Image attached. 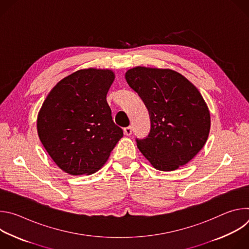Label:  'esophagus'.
<instances>
[{"instance_id": "esophagus-1", "label": "esophagus", "mask_w": 249, "mask_h": 249, "mask_svg": "<svg viewBox=\"0 0 249 249\" xmlns=\"http://www.w3.org/2000/svg\"><path fill=\"white\" fill-rule=\"evenodd\" d=\"M132 127L131 126H129V127H126V128H124V134L126 135V136H130L131 134H132Z\"/></svg>"}]
</instances>
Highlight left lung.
Masks as SVG:
<instances>
[{"label":"left lung","instance_id":"8db88e82","mask_svg":"<svg viewBox=\"0 0 249 249\" xmlns=\"http://www.w3.org/2000/svg\"><path fill=\"white\" fill-rule=\"evenodd\" d=\"M125 78L151 119L148 137L136 140L140 152L162 171L189 162L206 144L211 128L210 111L198 89L170 69L138 66Z\"/></svg>","mask_w":249,"mask_h":249}]
</instances>
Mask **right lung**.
Segmentation results:
<instances>
[{
  "label": "right lung",
  "instance_id": "obj_1",
  "mask_svg": "<svg viewBox=\"0 0 249 249\" xmlns=\"http://www.w3.org/2000/svg\"><path fill=\"white\" fill-rule=\"evenodd\" d=\"M114 79L112 70L82 69L57 83L45 98L37 133L63 171L71 175L96 172L123 137L106 101Z\"/></svg>",
  "mask_w": 249,
  "mask_h": 249
}]
</instances>
